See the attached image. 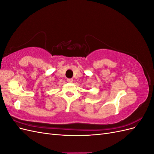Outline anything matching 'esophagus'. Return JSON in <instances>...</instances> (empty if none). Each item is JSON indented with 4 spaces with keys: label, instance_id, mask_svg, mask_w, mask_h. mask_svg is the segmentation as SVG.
<instances>
[{
    "label": "esophagus",
    "instance_id": "34e87169",
    "mask_svg": "<svg viewBox=\"0 0 154 154\" xmlns=\"http://www.w3.org/2000/svg\"><path fill=\"white\" fill-rule=\"evenodd\" d=\"M67 81L69 82V83H72L73 82V79L72 78H68Z\"/></svg>",
    "mask_w": 154,
    "mask_h": 154
}]
</instances>
